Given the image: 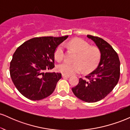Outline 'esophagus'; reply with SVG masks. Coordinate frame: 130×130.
I'll use <instances>...</instances> for the list:
<instances>
[{"label":"esophagus","instance_id":"obj_1","mask_svg":"<svg viewBox=\"0 0 130 130\" xmlns=\"http://www.w3.org/2000/svg\"><path fill=\"white\" fill-rule=\"evenodd\" d=\"M62 77H63V78H68V77H70V76H69V75H66V74H62Z\"/></svg>","mask_w":130,"mask_h":130}]
</instances>
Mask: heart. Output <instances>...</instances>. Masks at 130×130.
Returning a JSON list of instances; mask_svg holds the SVG:
<instances>
[{"mask_svg":"<svg viewBox=\"0 0 130 130\" xmlns=\"http://www.w3.org/2000/svg\"><path fill=\"white\" fill-rule=\"evenodd\" d=\"M68 45L77 52L75 62L64 61L57 66V70L66 75L79 73L83 70L89 73L97 67L101 58V52L97 47L90 46L87 41L82 38H74L68 43ZM65 56V47L63 44H59L54 52L55 59L60 61Z\"/></svg>","mask_w":130,"mask_h":130,"instance_id":"b5f03b06","label":"heart"}]
</instances>
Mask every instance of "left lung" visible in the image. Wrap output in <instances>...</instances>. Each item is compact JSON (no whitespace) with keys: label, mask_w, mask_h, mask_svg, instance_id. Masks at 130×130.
Returning <instances> with one entry per match:
<instances>
[{"label":"left lung","mask_w":130,"mask_h":130,"mask_svg":"<svg viewBox=\"0 0 130 130\" xmlns=\"http://www.w3.org/2000/svg\"><path fill=\"white\" fill-rule=\"evenodd\" d=\"M101 52L97 68L86 79L79 78L72 91L76 97L87 103H94L105 98L117 84L120 77V60L117 53L108 42L98 37L87 35Z\"/></svg>","instance_id":"obj_1"}]
</instances>
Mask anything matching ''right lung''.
Wrapping results in <instances>:
<instances>
[{"mask_svg": "<svg viewBox=\"0 0 130 130\" xmlns=\"http://www.w3.org/2000/svg\"><path fill=\"white\" fill-rule=\"evenodd\" d=\"M68 37H35L18 47L10 62V73L23 96L35 101L53 93L62 74L46 71L55 67V50Z\"/></svg>", "mask_w": 130, "mask_h": 130, "instance_id": "right-lung-1", "label": "right lung"}]
</instances>
